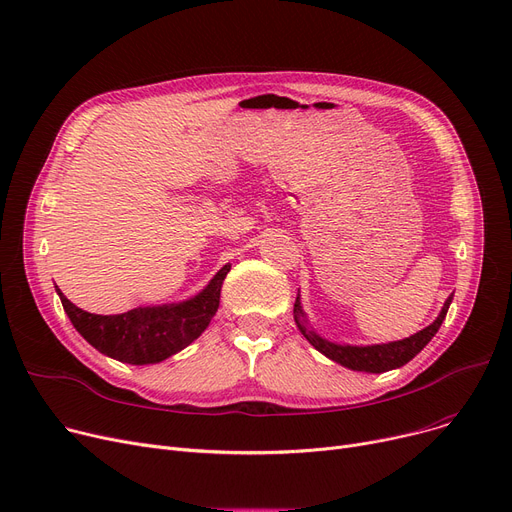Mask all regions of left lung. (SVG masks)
Instances as JSON below:
<instances>
[{
	"label": "left lung",
	"mask_w": 512,
	"mask_h": 512,
	"mask_svg": "<svg viewBox=\"0 0 512 512\" xmlns=\"http://www.w3.org/2000/svg\"><path fill=\"white\" fill-rule=\"evenodd\" d=\"M450 303H452V294L446 299L442 313L438 315L434 324L417 332L415 336L398 340V342H390V344H375V346H340V344L319 338L315 332H311L305 326L299 297H297V303H294V321H297V326L303 332V336L317 348L321 355H326L328 359H332L348 369L367 371V373H384V371L402 367L405 363H409L417 353L423 351V346L432 340L436 336V332L440 330Z\"/></svg>",
	"instance_id": "8db88e82"
}]
</instances>
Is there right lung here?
<instances>
[{"label": "right lung", "mask_w": 512, "mask_h": 512, "mask_svg": "<svg viewBox=\"0 0 512 512\" xmlns=\"http://www.w3.org/2000/svg\"><path fill=\"white\" fill-rule=\"evenodd\" d=\"M230 265H224L195 299L180 305L132 309L118 315H97L72 305L58 288L64 311L76 332L99 353L130 365L159 363L182 351L209 326L220 307V290Z\"/></svg>", "instance_id": "right-lung-1"}]
</instances>
